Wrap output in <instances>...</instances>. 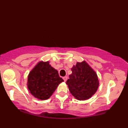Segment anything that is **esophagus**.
<instances>
[{
	"label": "esophagus",
	"instance_id": "1",
	"mask_svg": "<svg viewBox=\"0 0 128 128\" xmlns=\"http://www.w3.org/2000/svg\"><path fill=\"white\" fill-rule=\"evenodd\" d=\"M62 78H63V80H64V81H65V82H66L67 79H68V77L66 76H64V77Z\"/></svg>",
	"mask_w": 128,
	"mask_h": 128
}]
</instances>
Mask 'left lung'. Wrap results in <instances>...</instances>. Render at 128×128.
I'll return each instance as SVG.
<instances>
[{"label": "left lung", "instance_id": "left-lung-1", "mask_svg": "<svg viewBox=\"0 0 128 128\" xmlns=\"http://www.w3.org/2000/svg\"><path fill=\"white\" fill-rule=\"evenodd\" d=\"M66 84L76 99L86 100L96 93L99 86L97 74L85 61L77 62Z\"/></svg>", "mask_w": 128, "mask_h": 128}]
</instances>
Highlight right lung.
Instances as JSON below:
<instances>
[{"mask_svg":"<svg viewBox=\"0 0 128 128\" xmlns=\"http://www.w3.org/2000/svg\"><path fill=\"white\" fill-rule=\"evenodd\" d=\"M64 80L58 72L49 63L40 62L30 72L28 80V88L30 93L40 100L48 99L60 84Z\"/></svg>","mask_w":128,"mask_h":128,"instance_id":"1","label":"right lung"}]
</instances>
